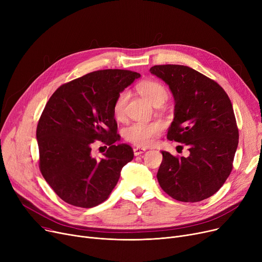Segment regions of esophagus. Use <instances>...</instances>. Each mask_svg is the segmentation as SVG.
Returning <instances> with one entry per match:
<instances>
[{
    "mask_svg": "<svg viewBox=\"0 0 262 262\" xmlns=\"http://www.w3.org/2000/svg\"><path fill=\"white\" fill-rule=\"evenodd\" d=\"M145 152V148H142V147H134V155L135 156H139L141 154H143Z\"/></svg>",
    "mask_w": 262,
    "mask_h": 262,
    "instance_id": "obj_1",
    "label": "esophagus"
}]
</instances>
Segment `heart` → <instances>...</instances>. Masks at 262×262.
<instances>
[{
  "label": "heart",
  "mask_w": 262,
  "mask_h": 262,
  "mask_svg": "<svg viewBox=\"0 0 262 262\" xmlns=\"http://www.w3.org/2000/svg\"><path fill=\"white\" fill-rule=\"evenodd\" d=\"M139 93L153 105H162L168 99V91L164 86L155 80H144L137 87ZM129 93L126 90L121 91L113 106V113L116 119L121 120L125 115V108L128 102ZM163 125L161 122H136L130 124L123 132L126 141L138 145L148 146L152 144L156 137L161 133Z\"/></svg>",
  "instance_id": "b5f03b06"
}]
</instances>
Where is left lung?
I'll list each match as a JSON object with an SVG mask.
<instances>
[{
    "mask_svg": "<svg viewBox=\"0 0 262 262\" xmlns=\"http://www.w3.org/2000/svg\"><path fill=\"white\" fill-rule=\"evenodd\" d=\"M149 71L167 82L175 100L167 138L184 143L190 152L178 157L162 150L158 183L176 201L208 199L229 176L239 142L228 95L216 81L187 66L160 64Z\"/></svg>",
    "mask_w": 262,
    "mask_h": 262,
    "instance_id": "1",
    "label": "left lung"
}]
</instances>
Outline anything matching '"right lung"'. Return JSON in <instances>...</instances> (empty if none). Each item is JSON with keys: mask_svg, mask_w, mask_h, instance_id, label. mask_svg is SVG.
Here are the masks:
<instances>
[{"mask_svg": "<svg viewBox=\"0 0 262 262\" xmlns=\"http://www.w3.org/2000/svg\"><path fill=\"white\" fill-rule=\"evenodd\" d=\"M140 77L120 69L88 73L61 85L37 125L39 169L62 201L81 208L105 202L134 150L119 140L113 106L118 94ZM96 140L108 145L104 158L91 155Z\"/></svg>", "mask_w": 262, "mask_h": 262, "instance_id": "right-lung-1", "label": "right lung"}]
</instances>
